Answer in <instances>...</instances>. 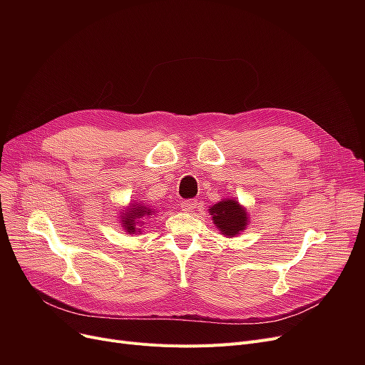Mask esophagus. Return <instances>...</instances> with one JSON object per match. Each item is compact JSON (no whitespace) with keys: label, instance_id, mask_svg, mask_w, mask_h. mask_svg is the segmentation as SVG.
<instances>
[{"label":"esophagus","instance_id":"obj_1","mask_svg":"<svg viewBox=\"0 0 365 365\" xmlns=\"http://www.w3.org/2000/svg\"><path fill=\"white\" fill-rule=\"evenodd\" d=\"M198 205V201L197 200H185L180 202V207L183 212H192V210Z\"/></svg>","mask_w":365,"mask_h":365}]
</instances>
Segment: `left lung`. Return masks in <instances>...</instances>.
I'll return each instance as SVG.
<instances>
[{
    "mask_svg": "<svg viewBox=\"0 0 365 365\" xmlns=\"http://www.w3.org/2000/svg\"><path fill=\"white\" fill-rule=\"evenodd\" d=\"M213 223L225 237H235L242 232L248 223L245 208L235 200H223L208 208Z\"/></svg>",
    "mask_w": 365,
    "mask_h": 365,
    "instance_id": "obj_1",
    "label": "left lung"
}]
</instances>
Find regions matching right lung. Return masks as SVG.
Instances as JSON below:
<instances>
[{"label":"right lung","instance_id":"obj_1","mask_svg":"<svg viewBox=\"0 0 365 365\" xmlns=\"http://www.w3.org/2000/svg\"><path fill=\"white\" fill-rule=\"evenodd\" d=\"M153 213H155V208H150L146 204H131L130 208H127L125 213H123L121 216V226L123 229H125L127 234H139V226L142 225L140 219H148Z\"/></svg>","mask_w":365,"mask_h":365}]
</instances>
